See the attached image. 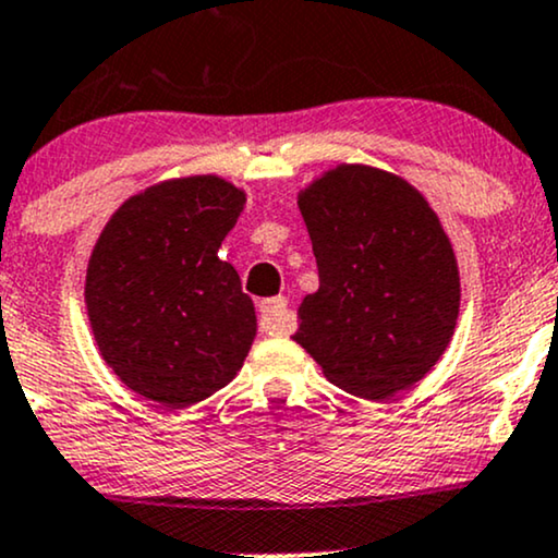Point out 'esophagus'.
I'll return each instance as SVG.
<instances>
[{
    "label": "esophagus",
    "mask_w": 558,
    "mask_h": 558,
    "mask_svg": "<svg viewBox=\"0 0 558 558\" xmlns=\"http://www.w3.org/2000/svg\"><path fill=\"white\" fill-rule=\"evenodd\" d=\"M262 312V330L267 336H288L293 330V319L288 315V301L286 296H272L259 301Z\"/></svg>",
    "instance_id": "1"
}]
</instances>
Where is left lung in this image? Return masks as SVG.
<instances>
[{
  "label": "left lung",
  "instance_id": "8db88e82",
  "mask_svg": "<svg viewBox=\"0 0 558 558\" xmlns=\"http://www.w3.org/2000/svg\"><path fill=\"white\" fill-rule=\"evenodd\" d=\"M319 288L293 341L332 386L386 401L444 356L459 317V267L438 215L414 185L338 165L299 194Z\"/></svg>",
  "mask_w": 558,
  "mask_h": 558
}]
</instances>
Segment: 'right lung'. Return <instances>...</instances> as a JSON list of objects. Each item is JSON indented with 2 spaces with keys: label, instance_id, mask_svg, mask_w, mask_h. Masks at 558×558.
Segmentation results:
<instances>
[{
  "label": "right lung",
  "instance_id": "add662e5",
  "mask_svg": "<svg viewBox=\"0 0 558 558\" xmlns=\"http://www.w3.org/2000/svg\"><path fill=\"white\" fill-rule=\"evenodd\" d=\"M246 194L217 175L175 178L110 217L86 270V310L114 375L168 409L233 380L257 336L254 304L217 248Z\"/></svg>",
  "mask_w": 558,
  "mask_h": 558
}]
</instances>
